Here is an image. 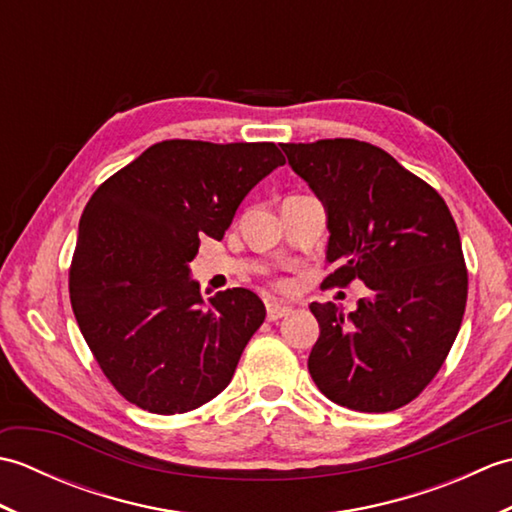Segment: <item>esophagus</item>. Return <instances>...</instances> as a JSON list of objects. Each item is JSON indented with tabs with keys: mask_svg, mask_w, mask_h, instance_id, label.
<instances>
[{
	"mask_svg": "<svg viewBox=\"0 0 512 512\" xmlns=\"http://www.w3.org/2000/svg\"><path fill=\"white\" fill-rule=\"evenodd\" d=\"M292 312V306H288V303H281V301H266V317L268 321H277L281 317H288V314Z\"/></svg>",
	"mask_w": 512,
	"mask_h": 512,
	"instance_id": "34e87169",
	"label": "esophagus"
}]
</instances>
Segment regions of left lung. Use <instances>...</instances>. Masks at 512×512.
Masks as SVG:
<instances>
[{
  "label": "left lung",
  "instance_id": "obj_1",
  "mask_svg": "<svg viewBox=\"0 0 512 512\" xmlns=\"http://www.w3.org/2000/svg\"><path fill=\"white\" fill-rule=\"evenodd\" d=\"M328 217L323 286L361 279L367 297L343 314L310 303L319 321L308 369L332 402L380 413L427 387L460 332L466 306L462 242L449 206L387 151L354 138L281 145Z\"/></svg>",
  "mask_w": 512,
  "mask_h": 512
}]
</instances>
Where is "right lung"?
Instances as JSON below:
<instances>
[{
    "mask_svg": "<svg viewBox=\"0 0 512 512\" xmlns=\"http://www.w3.org/2000/svg\"><path fill=\"white\" fill-rule=\"evenodd\" d=\"M284 162L275 143L165 140L94 191L70 301L96 363L136 407L184 413L231 383L266 308L246 288L204 301L189 264L200 237L220 242L248 191Z\"/></svg>",
    "mask_w": 512,
    "mask_h": 512,
    "instance_id": "1",
    "label": "right lung"
}]
</instances>
